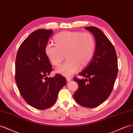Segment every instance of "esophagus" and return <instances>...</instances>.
Returning <instances> with one entry per match:
<instances>
[{
	"mask_svg": "<svg viewBox=\"0 0 133 133\" xmlns=\"http://www.w3.org/2000/svg\"><path fill=\"white\" fill-rule=\"evenodd\" d=\"M66 80H67V82H68V81H70L71 80V77H67L66 78Z\"/></svg>",
	"mask_w": 133,
	"mask_h": 133,
	"instance_id": "obj_1",
	"label": "esophagus"
}]
</instances>
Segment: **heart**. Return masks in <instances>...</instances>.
I'll use <instances>...</instances> for the list:
<instances>
[{"label": "heart", "instance_id": "heart-1", "mask_svg": "<svg viewBox=\"0 0 133 133\" xmlns=\"http://www.w3.org/2000/svg\"><path fill=\"white\" fill-rule=\"evenodd\" d=\"M56 45L48 44L47 57L53 65L58 66L66 57L67 60L56 69V72L69 77L92 59L96 50V41L90 33L63 31L54 37Z\"/></svg>", "mask_w": 133, "mask_h": 133}]
</instances>
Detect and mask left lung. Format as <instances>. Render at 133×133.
<instances>
[{"label": "left lung", "instance_id": "8db88e82", "mask_svg": "<svg viewBox=\"0 0 133 133\" xmlns=\"http://www.w3.org/2000/svg\"><path fill=\"white\" fill-rule=\"evenodd\" d=\"M96 40V50L92 59L79 74L85 79L74 80L79 88L74 93L78 104L87 108H94L102 104L110 96L118 72L115 49L104 33L96 27H86Z\"/></svg>", "mask_w": 133, "mask_h": 133}]
</instances>
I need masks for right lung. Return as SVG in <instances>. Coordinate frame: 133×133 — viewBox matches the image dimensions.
Returning a JSON list of instances; mask_svg holds the SVG:
<instances>
[{
	"instance_id": "right-lung-1",
	"label": "right lung",
	"mask_w": 133,
	"mask_h": 133,
	"mask_svg": "<svg viewBox=\"0 0 133 133\" xmlns=\"http://www.w3.org/2000/svg\"><path fill=\"white\" fill-rule=\"evenodd\" d=\"M52 30L34 31L20 45L16 59V81L23 98L32 107L45 110L55 103L58 94L66 84L57 74L48 77L52 67L45 52Z\"/></svg>"
}]
</instances>
